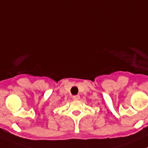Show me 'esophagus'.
I'll use <instances>...</instances> for the list:
<instances>
[{
	"label": "esophagus",
	"instance_id": "1",
	"mask_svg": "<svg viewBox=\"0 0 148 148\" xmlns=\"http://www.w3.org/2000/svg\"><path fill=\"white\" fill-rule=\"evenodd\" d=\"M72 98L74 100H79L80 99V96L79 95H74V96L72 97Z\"/></svg>",
	"mask_w": 148,
	"mask_h": 148
}]
</instances>
